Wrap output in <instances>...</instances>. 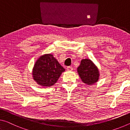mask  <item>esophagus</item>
<instances>
[{
  "mask_svg": "<svg viewBox=\"0 0 130 130\" xmlns=\"http://www.w3.org/2000/svg\"><path fill=\"white\" fill-rule=\"evenodd\" d=\"M67 70L68 71H72L73 70V68L72 67H70V66L67 67Z\"/></svg>",
  "mask_w": 130,
  "mask_h": 130,
  "instance_id": "esophagus-1",
  "label": "esophagus"
}]
</instances>
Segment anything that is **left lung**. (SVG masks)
I'll list each match as a JSON object with an SVG mask.
<instances>
[{
  "instance_id": "1",
  "label": "left lung",
  "mask_w": 130,
  "mask_h": 130,
  "mask_svg": "<svg viewBox=\"0 0 130 130\" xmlns=\"http://www.w3.org/2000/svg\"><path fill=\"white\" fill-rule=\"evenodd\" d=\"M77 72L82 81L86 85H93L99 79V69L89 59H82L77 68Z\"/></svg>"
}]
</instances>
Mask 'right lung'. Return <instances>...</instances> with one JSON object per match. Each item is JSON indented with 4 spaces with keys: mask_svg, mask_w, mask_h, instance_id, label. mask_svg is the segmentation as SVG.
<instances>
[{
    "mask_svg": "<svg viewBox=\"0 0 130 130\" xmlns=\"http://www.w3.org/2000/svg\"><path fill=\"white\" fill-rule=\"evenodd\" d=\"M65 71L56 59L51 54L40 56L32 70L33 79L40 86L46 88L55 85L61 73Z\"/></svg>",
    "mask_w": 130,
    "mask_h": 130,
    "instance_id": "obj_1",
    "label": "right lung"
}]
</instances>
